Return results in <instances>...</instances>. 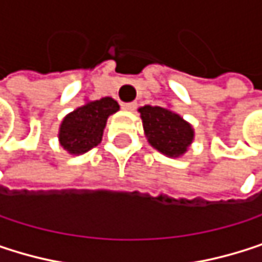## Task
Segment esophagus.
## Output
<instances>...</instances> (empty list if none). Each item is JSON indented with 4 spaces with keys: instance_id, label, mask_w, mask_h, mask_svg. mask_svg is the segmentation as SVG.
Listing matches in <instances>:
<instances>
[{
    "instance_id": "esophagus-1",
    "label": "esophagus",
    "mask_w": 262,
    "mask_h": 262,
    "mask_svg": "<svg viewBox=\"0 0 262 262\" xmlns=\"http://www.w3.org/2000/svg\"><path fill=\"white\" fill-rule=\"evenodd\" d=\"M121 107H122L124 110H127V112H132V110L137 108V102H122Z\"/></svg>"
}]
</instances>
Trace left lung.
<instances>
[{"mask_svg": "<svg viewBox=\"0 0 262 262\" xmlns=\"http://www.w3.org/2000/svg\"><path fill=\"white\" fill-rule=\"evenodd\" d=\"M149 144L169 158H181L195 140V128L169 107L143 105L138 108Z\"/></svg>", "mask_w": 262, "mask_h": 262, "instance_id": "left-lung-1", "label": "left lung"}]
</instances>
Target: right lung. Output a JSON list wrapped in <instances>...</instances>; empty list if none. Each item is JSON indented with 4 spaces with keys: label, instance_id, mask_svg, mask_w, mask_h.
I'll use <instances>...</instances> for the list:
<instances>
[{
    "label": "right lung",
    "instance_id": "right-lung-1",
    "mask_svg": "<svg viewBox=\"0 0 262 262\" xmlns=\"http://www.w3.org/2000/svg\"><path fill=\"white\" fill-rule=\"evenodd\" d=\"M118 110L119 104L110 96L85 101L62 118L58 130L61 147L70 155H82L96 147L102 140L107 118Z\"/></svg>",
    "mask_w": 262,
    "mask_h": 262
}]
</instances>
